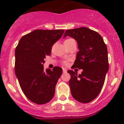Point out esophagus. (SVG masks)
I'll list each match as a JSON object with an SVG mask.
<instances>
[{"instance_id": "obj_1", "label": "esophagus", "mask_w": 124, "mask_h": 124, "mask_svg": "<svg viewBox=\"0 0 124 124\" xmlns=\"http://www.w3.org/2000/svg\"><path fill=\"white\" fill-rule=\"evenodd\" d=\"M62 71H63V73H67V70H66L65 69H63V70H62Z\"/></svg>"}]
</instances>
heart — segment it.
<instances>
[{
  "mask_svg": "<svg viewBox=\"0 0 124 124\" xmlns=\"http://www.w3.org/2000/svg\"><path fill=\"white\" fill-rule=\"evenodd\" d=\"M73 40H74L73 39H67V40H65L64 43H67L70 42V41H73ZM67 61H64V62H63V63L64 65L67 64Z\"/></svg>",
  "mask_w": 124,
  "mask_h": 124,
  "instance_id": "b5f03b06",
  "label": "heart"
}]
</instances>
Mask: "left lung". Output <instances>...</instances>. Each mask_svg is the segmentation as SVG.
Masks as SVG:
<instances>
[{"label": "left lung", "instance_id": "8db88e82", "mask_svg": "<svg viewBox=\"0 0 124 124\" xmlns=\"http://www.w3.org/2000/svg\"><path fill=\"white\" fill-rule=\"evenodd\" d=\"M67 36L76 40L79 49L71 68L83 69L79 75L68 71L71 95L79 102L89 103L101 91L109 69L107 47L99 33L87 27L67 30L63 38Z\"/></svg>", "mask_w": 124, "mask_h": 124}]
</instances>
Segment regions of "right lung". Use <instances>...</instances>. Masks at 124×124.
<instances>
[{"label":"right lung","instance_id":"1","mask_svg":"<svg viewBox=\"0 0 124 124\" xmlns=\"http://www.w3.org/2000/svg\"><path fill=\"white\" fill-rule=\"evenodd\" d=\"M63 32L61 29L35 30L22 37L15 49L16 76L24 95L36 104L49 102L54 95L62 69L54 67L45 71L43 63Z\"/></svg>","mask_w":124,"mask_h":124}]
</instances>
